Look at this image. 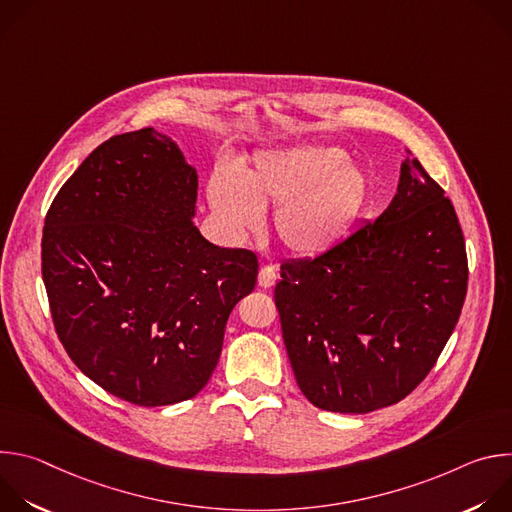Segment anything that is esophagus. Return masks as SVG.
<instances>
[{"label": "esophagus", "instance_id": "esophagus-1", "mask_svg": "<svg viewBox=\"0 0 512 512\" xmlns=\"http://www.w3.org/2000/svg\"><path fill=\"white\" fill-rule=\"evenodd\" d=\"M257 281H259V285H261V287H273V285H275V281H277V271H275V267H271V265H263V267L259 269V277H257Z\"/></svg>", "mask_w": 512, "mask_h": 512}]
</instances>
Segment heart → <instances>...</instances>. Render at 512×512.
<instances>
[{
    "label": "heart",
    "instance_id": "obj_1",
    "mask_svg": "<svg viewBox=\"0 0 512 512\" xmlns=\"http://www.w3.org/2000/svg\"><path fill=\"white\" fill-rule=\"evenodd\" d=\"M371 182L346 152L334 145H289L261 152L241 182L221 170L210 178L208 200L221 223L237 237L263 225L273 210V233L294 255H320L336 247L369 204Z\"/></svg>",
    "mask_w": 512,
    "mask_h": 512
}]
</instances>
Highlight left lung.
Wrapping results in <instances>:
<instances>
[{
  "instance_id": "1",
  "label": "left lung",
  "mask_w": 512,
  "mask_h": 512,
  "mask_svg": "<svg viewBox=\"0 0 512 512\" xmlns=\"http://www.w3.org/2000/svg\"><path fill=\"white\" fill-rule=\"evenodd\" d=\"M466 287L456 210L407 152L375 223L312 259L281 263L275 306L298 387L334 413L401 401L450 340Z\"/></svg>"
}]
</instances>
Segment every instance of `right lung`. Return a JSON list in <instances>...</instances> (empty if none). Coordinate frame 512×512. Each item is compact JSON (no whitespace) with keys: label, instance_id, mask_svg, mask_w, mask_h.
Returning <instances> with one entry per match:
<instances>
[{"label":"right lung","instance_id":"obj_1","mask_svg":"<svg viewBox=\"0 0 512 512\" xmlns=\"http://www.w3.org/2000/svg\"><path fill=\"white\" fill-rule=\"evenodd\" d=\"M198 174L178 143L113 135L50 204L42 277L56 334L107 393L143 407L192 399L223 350L259 263L194 227Z\"/></svg>","mask_w":512,"mask_h":512}]
</instances>
